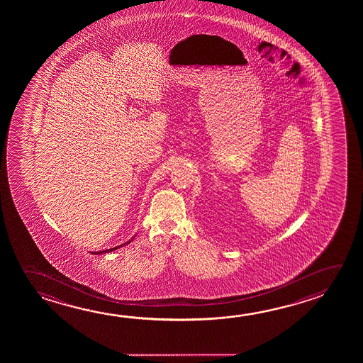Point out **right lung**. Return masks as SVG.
I'll return each instance as SVG.
<instances>
[{"label":"right lung","instance_id":"right-lung-1","mask_svg":"<svg viewBox=\"0 0 363 363\" xmlns=\"http://www.w3.org/2000/svg\"><path fill=\"white\" fill-rule=\"evenodd\" d=\"M133 239L131 238L129 242H126V243L121 244V245H118V247H115V248H110V250H100V252H92V255H101V253H108V252H113V250H118V248H120V247H124V245H126V244L130 243V242H133Z\"/></svg>","mask_w":363,"mask_h":363}]
</instances>
